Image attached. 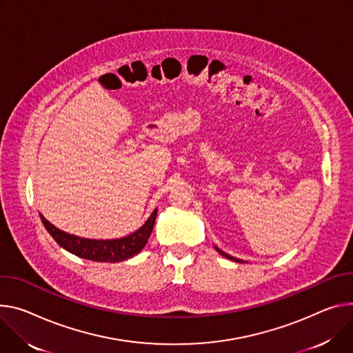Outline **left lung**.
I'll return each instance as SVG.
<instances>
[{
	"mask_svg": "<svg viewBox=\"0 0 353 353\" xmlns=\"http://www.w3.org/2000/svg\"><path fill=\"white\" fill-rule=\"evenodd\" d=\"M215 248V250L216 252H219L222 256H223V258H227V259H231V261H234V262H242L243 263V261H241V259H236V258H234V256H231V254H228V253H225V252H222L219 248H216V246H214Z\"/></svg>",
	"mask_w": 353,
	"mask_h": 353,
	"instance_id": "left-lung-1",
	"label": "left lung"
}]
</instances>
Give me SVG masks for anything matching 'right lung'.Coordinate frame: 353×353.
Segmentation results:
<instances>
[{
  "label": "right lung",
  "mask_w": 353,
  "mask_h": 353,
  "mask_svg": "<svg viewBox=\"0 0 353 353\" xmlns=\"http://www.w3.org/2000/svg\"><path fill=\"white\" fill-rule=\"evenodd\" d=\"M39 215L48 232L63 249H66L68 252L83 259H88L94 262L115 263V262H122L125 259L132 258V256L138 254L145 248L154 225L157 210L152 212V215L148 218V221L138 231L118 239H87V238L70 235L52 225V223L42 214Z\"/></svg>",
  "instance_id": "add662e5"
}]
</instances>
